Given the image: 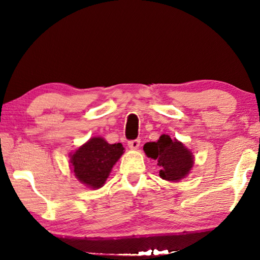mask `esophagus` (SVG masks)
<instances>
[{
	"instance_id": "1",
	"label": "esophagus",
	"mask_w": 260,
	"mask_h": 260,
	"mask_svg": "<svg viewBox=\"0 0 260 260\" xmlns=\"http://www.w3.org/2000/svg\"><path fill=\"white\" fill-rule=\"evenodd\" d=\"M140 143H141V141L139 139L132 140L128 142V147L132 149V150H136V149L140 147Z\"/></svg>"
}]
</instances>
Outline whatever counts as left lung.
<instances>
[{
  "instance_id": "obj_1",
  "label": "left lung",
  "mask_w": 260,
  "mask_h": 260,
  "mask_svg": "<svg viewBox=\"0 0 260 260\" xmlns=\"http://www.w3.org/2000/svg\"><path fill=\"white\" fill-rule=\"evenodd\" d=\"M146 155L156 159L160 166L159 177L167 181H180L190 173L193 166L192 152L177 139L162 134L157 142L144 144Z\"/></svg>"
}]
</instances>
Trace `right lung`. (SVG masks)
<instances>
[{"label": "right lung", "mask_w": 260, "mask_h": 260, "mask_svg": "<svg viewBox=\"0 0 260 260\" xmlns=\"http://www.w3.org/2000/svg\"><path fill=\"white\" fill-rule=\"evenodd\" d=\"M121 143L110 144L95 136L71 153V166L76 178L85 186L99 189L109 178L113 165L124 153Z\"/></svg>", "instance_id": "obj_1"}]
</instances>
